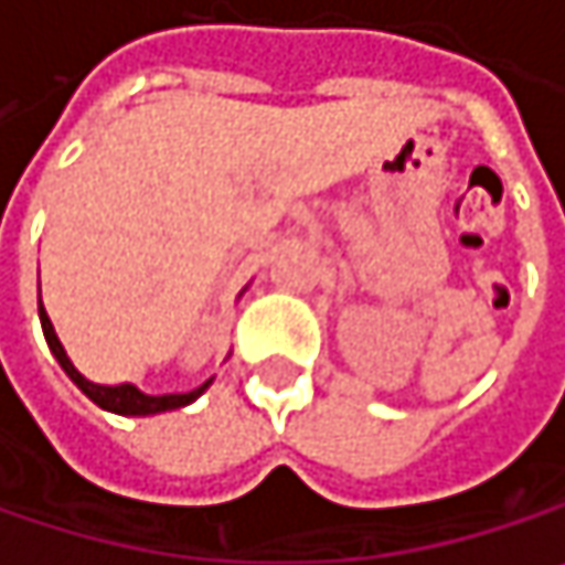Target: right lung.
<instances>
[{"instance_id": "obj_1", "label": "right lung", "mask_w": 565, "mask_h": 565, "mask_svg": "<svg viewBox=\"0 0 565 565\" xmlns=\"http://www.w3.org/2000/svg\"><path fill=\"white\" fill-rule=\"evenodd\" d=\"M38 313H41V330H44V339H47V345H51V352H54V359L61 362V369L71 375V382L93 401V404H99L103 411H113V414H129V417H145V414H161V411H174V407H183V404H190L193 397H200L203 394V387L210 385H200L196 391H190V394H158V397H151V394H141L138 387L131 385H93V382H86L83 375H79L77 369H74V362L67 359V352H64V345H61V339L54 333V327H51V320H47V313H44V307H41V300H38Z\"/></svg>"}]
</instances>
